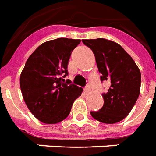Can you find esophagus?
Masks as SVG:
<instances>
[{
  "label": "esophagus",
  "mask_w": 156,
  "mask_h": 156,
  "mask_svg": "<svg viewBox=\"0 0 156 156\" xmlns=\"http://www.w3.org/2000/svg\"><path fill=\"white\" fill-rule=\"evenodd\" d=\"M85 91H86V93H90V87L89 86H86V87H85Z\"/></svg>",
  "instance_id": "34e87169"
}]
</instances>
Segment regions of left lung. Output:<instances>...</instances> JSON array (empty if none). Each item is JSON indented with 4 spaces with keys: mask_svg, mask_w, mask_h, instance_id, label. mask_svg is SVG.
I'll list each match as a JSON object with an SVG mask.
<instances>
[{
    "mask_svg": "<svg viewBox=\"0 0 156 156\" xmlns=\"http://www.w3.org/2000/svg\"><path fill=\"white\" fill-rule=\"evenodd\" d=\"M95 55L101 80H107L110 88L102 94L104 105L92 117L105 124H114L126 118L140 91L141 75L131 56L119 44L104 38L82 40Z\"/></svg>",
    "mask_w": 156,
    "mask_h": 156,
    "instance_id": "8db88e82",
    "label": "left lung"
}]
</instances>
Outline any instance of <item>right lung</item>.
<instances>
[{"mask_svg":"<svg viewBox=\"0 0 156 156\" xmlns=\"http://www.w3.org/2000/svg\"><path fill=\"white\" fill-rule=\"evenodd\" d=\"M80 40L58 38L38 46L27 59L20 77L22 96L34 116L45 124L61 122L70 114L81 87L65 80L68 62Z\"/></svg>","mask_w":156,"mask_h":156,"instance_id":"add662e5","label":"right lung"}]
</instances>
